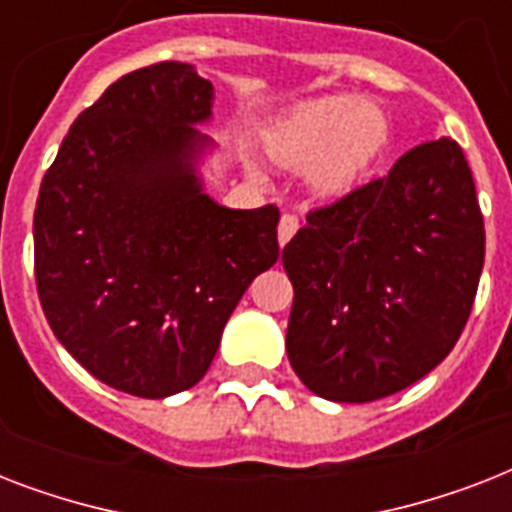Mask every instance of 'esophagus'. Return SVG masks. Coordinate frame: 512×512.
<instances>
[{
  "label": "esophagus",
  "mask_w": 512,
  "mask_h": 512,
  "mask_svg": "<svg viewBox=\"0 0 512 512\" xmlns=\"http://www.w3.org/2000/svg\"><path fill=\"white\" fill-rule=\"evenodd\" d=\"M297 228H300V223H297L295 215H281L279 220V244L284 247V244H289V239L295 236Z\"/></svg>",
  "instance_id": "obj_1"
}]
</instances>
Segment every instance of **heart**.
<instances>
[{
  "label": "heart",
  "mask_w": 512,
  "mask_h": 512,
  "mask_svg": "<svg viewBox=\"0 0 512 512\" xmlns=\"http://www.w3.org/2000/svg\"><path fill=\"white\" fill-rule=\"evenodd\" d=\"M390 143L388 114L342 95L292 108L265 132L263 151L276 167L308 170L316 196L340 199L372 175Z\"/></svg>",
  "instance_id": "obj_1"
}]
</instances>
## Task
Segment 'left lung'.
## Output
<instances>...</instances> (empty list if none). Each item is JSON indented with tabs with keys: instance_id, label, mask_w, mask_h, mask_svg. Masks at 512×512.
<instances>
[{
	"instance_id": "8db88e82",
	"label": "left lung",
	"mask_w": 512,
	"mask_h": 512,
	"mask_svg": "<svg viewBox=\"0 0 512 512\" xmlns=\"http://www.w3.org/2000/svg\"><path fill=\"white\" fill-rule=\"evenodd\" d=\"M484 247L476 183L449 138L313 209L281 252L295 287L287 356L305 388L366 404L433 372L465 329Z\"/></svg>"
}]
</instances>
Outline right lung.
Returning a JSON list of instances; mask_svg holds the SVG:
<instances>
[{
  "label": "right lung",
  "mask_w": 512,
  "mask_h": 512,
  "mask_svg": "<svg viewBox=\"0 0 512 512\" xmlns=\"http://www.w3.org/2000/svg\"><path fill=\"white\" fill-rule=\"evenodd\" d=\"M212 84L138 68L84 108L34 212L39 303L60 345L111 388L167 398L207 374L247 287L279 260V209H228L196 172Z\"/></svg>",
  "instance_id": "right-lung-1"
}]
</instances>
